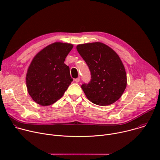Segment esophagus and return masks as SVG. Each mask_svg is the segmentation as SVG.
<instances>
[{
    "instance_id": "1",
    "label": "esophagus",
    "mask_w": 160,
    "mask_h": 160,
    "mask_svg": "<svg viewBox=\"0 0 160 160\" xmlns=\"http://www.w3.org/2000/svg\"><path fill=\"white\" fill-rule=\"evenodd\" d=\"M80 78H77L74 79V81H75V82H77V83L79 82H80Z\"/></svg>"
}]
</instances>
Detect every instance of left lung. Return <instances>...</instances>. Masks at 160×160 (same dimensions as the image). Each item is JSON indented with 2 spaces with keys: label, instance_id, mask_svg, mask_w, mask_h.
<instances>
[{
  "label": "left lung",
  "instance_id": "obj_1",
  "mask_svg": "<svg viewBox=\"0 0 160 160\" xmlns=\"http://www.w3.org/2000/svg\"><path fill=\"white\" fill-rule=\"evenodd\" d=\"M77 49L91 72L89 83L81 86L86 97L99 106L115 102L127 84V73L118 54L100 42L78 45Z\"/></svg>",
  "mask_w": 160,
  "mask_h": 160
}]
</instances>
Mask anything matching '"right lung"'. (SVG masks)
<instances>
[{
  "mask_svg": "<svg viewBox=\"0 0 160 160\" xmlns=\"http://www.w3.org/2000/svg\"><path fill=\"white\" fill-rule=\"evenodd\" d=\"M73 45L55 42L33 58L26 76L29 95L41 106H49L63 95L72 81L69 67L64 63Z\"/></svg>",
  "mask_w": 160,
  "mask_h": 160,
  "instance_id": "add662e5",
  "label": "right lung"
}]
</instances>
